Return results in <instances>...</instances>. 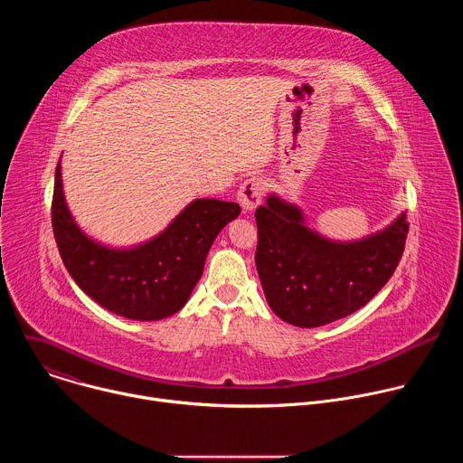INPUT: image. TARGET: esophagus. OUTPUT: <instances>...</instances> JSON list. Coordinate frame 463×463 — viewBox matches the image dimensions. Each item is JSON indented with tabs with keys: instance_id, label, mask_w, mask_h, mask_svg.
<instances>
[{
	"instance_id": "34e87169",
	"label": "esophagus",
	"mask_w": 463,
	"mask_h": 463,
	"mask_svg": "<svg viewBox=\"0 0 463 463\" xmlns=\"http://www.w3.org/2000/svg\"><path fill=\"white\" fill-rule=\"evenodd\" d=\"M263 195V181L260 177L245 179L238 192V203L241 205L245 214H250L260 203Z\"/></svg>"
}]
</instances>
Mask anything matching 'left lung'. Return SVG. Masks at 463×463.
I'll use <instances>...</instances> for the list:
<instances>
[{
    "mask_svg": "<svg viewBox=\"0 0 463 463\" xmlns=\"http://www.w3.org/2000/svg\"><path fill=\"white\" fill-rule=\"evenodd\" d=\"M256 271L284 322L317 327L366 306L390 280L409 232L407 213L359 240H332L307 227L304 211L277 194L256 209Z\"/></svg>",
    "mask_w": 463,
    "mask_h": 463,
    "instance_id": "left-lung-1",
    "label": "left lung"
}]
</instances>
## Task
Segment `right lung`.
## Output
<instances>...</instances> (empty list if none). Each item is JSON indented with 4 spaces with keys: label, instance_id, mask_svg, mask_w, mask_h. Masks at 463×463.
Returning <instances> with one entry per match:
<instances>
[{
    "label": "right lung",
    "instance_id": "right-lung-1",
    "mask_svg": "<svg viewBox=\"0 0 463 463\" xmlns=\"http://www.w3.org/2000/svg\"><path fill=\"white\" fill-rule=\"evenodd\" d=\"M51 211L63 266L88 297L131 320H161L188 302L216 236L241 209L209 197L194 200L157 236L131 247H111L88 236L75 222L58 161Z\"/></svg>",
    "mask_w": 463,
    "mask_h": 463
}]
</instances>
